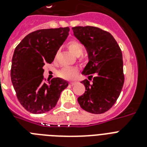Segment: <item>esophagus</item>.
I'll list each match as a JSON object with an SVG mask.
<instances>
[{
	"instance_id": "1",
	"label": "esophagus",
	"mask_w": 147,
	"mask_h": 147,
	"mask_svg": "<svg viewBox=\"0 0 147 147\" xmlns=\"http://www.w3.org/2000/svg\"><path fill=\"white\" fill-rule=\"evenodd\" d=\"M76 83V82H70V83H69V84H70V85H71V86H72V85H75Z\"/></svg>"
}]
</instances>
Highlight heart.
Returning a JSON list of instances; mask_svg holds the SVG:
<instances>
[{
	"label": "heart",
	"instance_id": "obj_1",
	"mask_svg": "<svg viewBox=\"0 0 147 147\" xmlns=\"http://www.w3.org/2000/svg\"><path fill=\"white\" fill-rule=\"evenodd\" d=\"M69 49L70 50L72 54L76 57H78L82 55L83 53V47L80 42L72 40L70 41L68 44ZM78 73V69L74 67H63L59 71V76L62 78L65 79H72L76 76Z\"/></svg>",
	"mask_w": 147,
	"mask_h": 147
}]
</instances>
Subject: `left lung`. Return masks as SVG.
Instances as JSON below:
<instances>
[{
	"mask_svg": "<svg viewBox=\"0 0 147 147\" xmlns=\"http://www.w3.org/2000/svg\"><path fill=\"white\" fill-rule=\"evenodd\" d=\"M73 34L86 48L88 62L82 74L85 93L78 98L81 107L92 114H103L114 105L124 82L122 53L114 36L95 26H75Z\"/></svg>",
	"mask_w": 147,
	"mask_h": 147,
	"instance_id": "8db88e82",
	"label": "left lung"
}]
</instances>
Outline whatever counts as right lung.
I'll use <instances>...</instances> for the list:
<instances>
[{"instance_id": "obj_1", "label": "right lung", "mask_w": 147, "mask_h": 147, "mask_svg": "<svg viewBox=\"0 0 147 147\" xmlns=\"http://www.w3.org/2000/svg\"><path fill=\"white\" fill-rule=\"evenodd\" d=\"M69 27L43 29L29 33L17 45L10 77L18 100L32 114H43L56 105L69 82L61 78L43 80V66L51 63L69 36Z\"/></svg>"}]
</instances>
